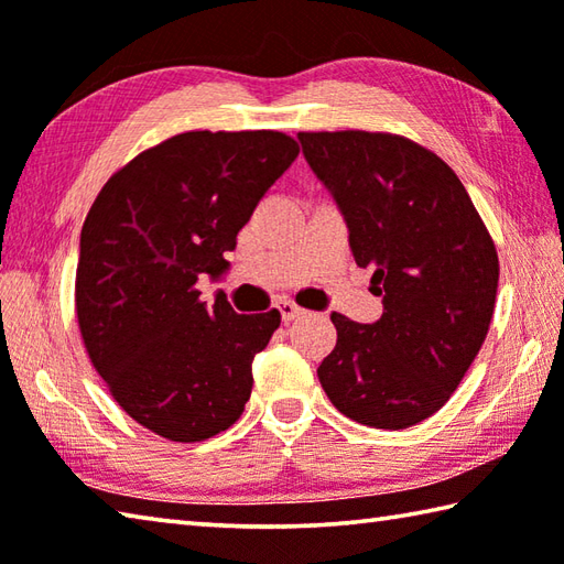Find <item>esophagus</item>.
Here are the masks:
<instances>
[{"instance_id": "34e87169", "label": "esophagus", "mask_w": 564, "mask_h": 564, "mask_svg": "<svg viewBox=\"0 0 564 564\" xmlns=\"http://www.w3.org/2000/svg\"><path fill=\"white\" fill-rule=\"evenodd\" d=\"M276 310H280V314H282V322H284V324H290V322H294V319H300L302 314H304V310H302V307H297V304L290 302V300L276 302Z\"/></svg>"}]
</instances>
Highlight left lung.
<instances>
[{
  "mask_svg": "<svg viewBox=\"0 0 564 564\" xmlns=\"http://www.w3.org/2000/svg\"><path fill=\"white\" fill-rule=\"evenodd\" d=\"M314 175L371 267L379 322L332 314L337 347L317 377L344 416L409 429L458 389L496 310L498 252L458 175L429 148L393 133H297Z\"/></svg>",
  "mask_w": 564,
  "mask_h": 564,
  "instance_id": "1",
  "label": "left lung"
}]
</instances>
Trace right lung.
Segmentation results:
<instances>
[{"instance_id":"add662e5","label":"right lung","mask_w":564,"mask_h":564,"mask_svg":"<svg viewBox=\"0 0 564 564\" xmlns=\"http://www.w3.org/2000/svg\"><path fill=\"white\" fill-rule=\"evenodd\" d=\"M300 155L280 131H187L108 177L82 227L76 317L94 369L143 429L167 441L213 438L242 416L252 359L280 312L237 314L200 302V274Z\"/></svg>"}]
</instances>
